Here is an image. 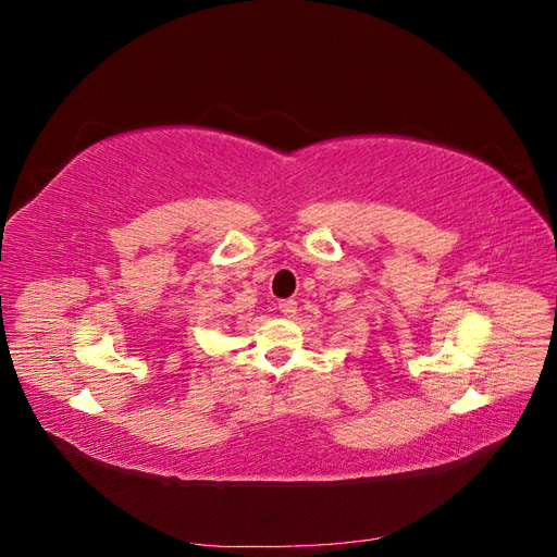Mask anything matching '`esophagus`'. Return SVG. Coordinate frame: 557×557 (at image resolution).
Instances as JSON below:
<instances>
[{"mask_svg": "<svg viewBox=\"0 0 557 557\" xmlns=\"http://www.w3.org/2000/svg\"><path fill=\"white\" fill-rule=\"evenodd\" d=\"M278 311L283 313V315H295L297 313V301L295 299H281L278 301Z\"/></svg>", "mask_w": 557, "mask_h": 557, "instance_id": "esophagus-1", "label": "esophagus"}]
</instances>
